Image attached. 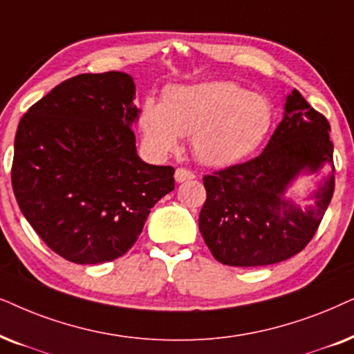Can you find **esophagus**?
I'll return each mask as SVG.
<instances>
[{
	"label": "esophagus",
	"mask_w": 354,
	"mask_h": 354,
	"mask_svg": "<svg viewBox=\"0 0 354 354\" xmlns=\"http://www.w3.org/2000/svg\"><path fill=\"white\" fill-rule=\"evenodd\" d=\"M194 178L196 174L186 168H178L176 171H174V180H176V183H185V181L194 180Z\"/></svg>",
	"instance_id": "obj_1"
}]
</instances>
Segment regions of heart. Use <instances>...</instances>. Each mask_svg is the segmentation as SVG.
Wrapping results in <instances>:
<instances>
[{"label": "heart", "instance_id": "b5f03b06", "mask_svg": "<svg viewBox=\"0 0 354 354\" xmlns=\"http://www.w3.org/2000/svg\"><path fill=\"white\" fill-rule=\"evenodd\" d=\"M273 122L270 102L228 81L169 86L162 103L144 100L139 129L157 155L176 150L180 136H189L201 163L225 168L246 160L267 138Z\"/></svg>", "mask_w": 354, "mask_h": 354}]
</instances>
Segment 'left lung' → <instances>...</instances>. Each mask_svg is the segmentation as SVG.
<instances>
[{"mask_svg":"<svg viewBox=\"0 0 354 354\" xmlns=\"http://www.w3.org/2000/svg\"><path fill=\"white\" fill-rule=\"evenodd\" d=\"M327 118L296 91L283 120L259 157L205 174L199 230L212 256L225 266H270L303 251L317 232L335 189L333 144ZM303 172L323 180L304 209L284 197Z\"/></svg>","mask_w":354,"mask_h":354,"instance_id":"8db88e82","label":"left lung"}]
</instances>
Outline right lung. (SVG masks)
<instances>
[{
    "mask_svg": "<svg viewBox=\"0 0 354 354\" xmlns=\"http://www.w3.org/2000/svg\"><path fill=\"white\" fill-rule=\"evenodd\" d=\"M133 77L79 74L22 116L12 191L46 246L74 263L115 261L133 248L150 209L174 189V168L140 160Z\"/></svg>",
    "mask_w": 354,
    "mask_h": 354,
    "instance_id": "1",
    "label": "right lung"
}]
</instances>
